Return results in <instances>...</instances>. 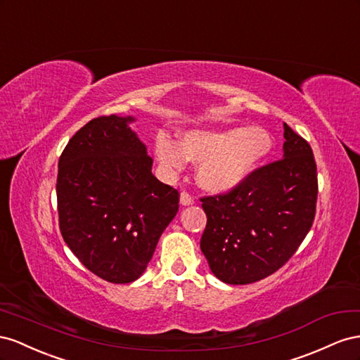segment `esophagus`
Masks as SVG:
<instances>
[{
    "label": "esophagus",
    "instance_id": "1",
    "mask_svg": "<svg viewBox=\"0 0 360 360\" xmlns=\"http://www.w3.org/2000/svg\"><path fill=\"white\" fill-rule=\"evenodd\" d=\"M179 202L182 207H190V205H193L194 199L191 198V194H188L187 191H182L181 196H179Z\"/></svg>",
    "mask_w": 360,
    "mask_h": 360
}]
</instances>
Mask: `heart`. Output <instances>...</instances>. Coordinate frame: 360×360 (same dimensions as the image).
<instances>
[{
    "instance_id": "heart-1",
    "label": "heart",
    "mask_w": 360,
    "mask_h": 360,
    "mask_svg": "<svg viewBox=\"0 0 360 360\" xmlns=\"http://www.w3.org/2000/svg\"><path fill=\"white\" fill-rule=\"evenodd\" d=\"M273 149V137L261 127L184 131L174 143L166 134L155 139V155L167 172H179L186 161L199 162L196 181L210 193L240 187Z\"/></svg>"
}]
</instances>
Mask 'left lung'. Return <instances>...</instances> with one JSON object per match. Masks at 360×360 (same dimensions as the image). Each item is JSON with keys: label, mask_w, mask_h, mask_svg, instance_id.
Returning a JSON list of instances; mask_svg holds the SVG:
<instances>
[{"label": "left lung", "mask_w": 360, "mask_h": 360, "mask_svg": "<svg viewBox=\"0 0 360 360\" xmlns=\"http://www.w3.org/2000/svg\"><path fill=\"white\" fill-rule=\"evenodd\" d=\"M282 160L255 170L228 194L203 198L200 250L214 276L248 285L273 274L309 232L318 194L316 164L304 139L283 123Z\"/></svg>", "instance_id": "8db88e82"}]
</instances>
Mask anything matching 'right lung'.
Listing matches in <instances>:
<instances>
[{"label": "right lung", "mask_w": 360, "mask_h": 360, "mask_svg": "<svg viewBox=\"0 0 360 360\" xmlns=\"http://www.w3.org/2000/svg\"><path fill=\"white\" fill-rule=\"evenodd\" d=\"M132 122L116 115L90 120L58 160L61 235L87 270L111 283L139 279L179 208V193L152 174Z\"/></svg>", "instance_id": "obj_1"}]
</instances>
